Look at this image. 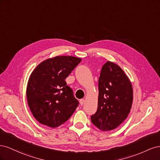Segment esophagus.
<instances>
[{
  "label": "esophagus",
  "instance_id": "1",
  "mask_svg": "<svg viewBox=\"0 0 160 160\" xmlns=\"http://www.w3.org/2000/svg\"><path fill=\"white\" fill-rule=\"evenodd\" d=\"M79 102H80V104H81V105H83L84 104V103H85V99H80V100H79Z\"/></svg>",
  "mask_w": 160,
  "mask_h": 160
}]
</instances>
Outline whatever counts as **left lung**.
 Returning <instances> with one entry per match:
<instances>
[{
    "mask_svg": "<svg viewBox=\"0 0 160 160\" xmlns=\"http://www.w3.org/2000/svg\"><path fill=\"white\" fill-rule=\"evenodd\" d=\"M98 109L91 122L103 131L118 128L128 118L133 102L132 83L124 71L114 62L103 65L98 82Z\"/></svg>",
    "mask_w": 160,
    "mask_h": 160,
    "instance_id": "obj_1",
    "label": "left lung"
}]
</instances>
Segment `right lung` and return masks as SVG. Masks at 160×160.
I'll list each match as a JSON object with an SVG mask.
<instances>
[{"mask_svg":"<svg viewBox=\"0 0 160 160\" xmlns=\"http://www.w3.org/2000/svg\"><path fill=\"white\" fill-rule=\"evenodd\" d=\"M81 61L80 58L57 56L38 65L28 81L27 98L35 118L57 128L68 120L79 104L65 79Z\"/></svg>","mask_w":160,"mask_h":160,"instance_id":"add662e5","label":"right lung"}]
</instances>
